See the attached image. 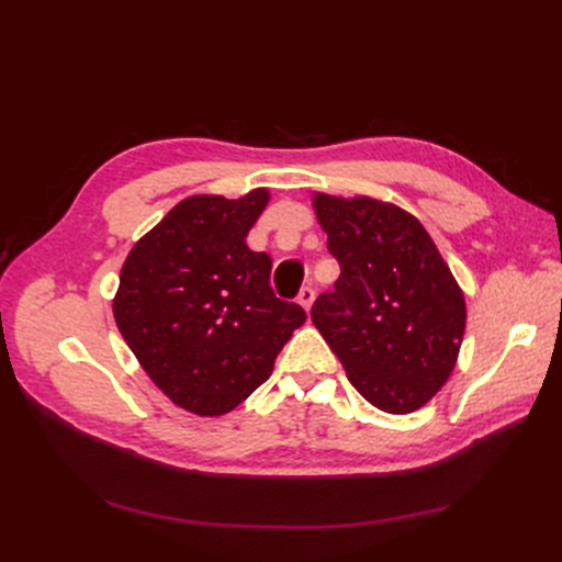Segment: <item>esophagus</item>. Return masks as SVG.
<instances>
[{"label":"esophagus","mask_w":562,"mask_h":562,"mask_svg":"<svg viewBox=\"0 0 562 562\" xmlns=\"http://www.w3.org/2000/svg\"><path fill=\"white\" fill-rule=\"evenodd\" d=\"M314 297H316V293H314V288L312 285H304L302 291H300V295H297V302L302 304L304 310H312V304H314Z\"/></svg>","instance_id":"esophagus-1"}]
</instances>
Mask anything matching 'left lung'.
<instances>
[{
    "label": "left lung",
    "mask_w": 562,
    "mask_h": 562,
    "mask_svg": "<svg viewBox=\"0 0 562 562\" xmlns=\"http://www.w3.org/2000/svg\"><path fill=\"white\" fill-rule=\"evenodd\" d=\"M339 262L312 321L359 394L391 415L422 407L443 386L464 337L467 304L417 217L368 196H314Z\"/></svg>",
    "instance_id": "obj_1"
}]
</instances>
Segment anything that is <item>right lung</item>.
Returning a JSON list of instances; mask_svg holds the SVG:
<instances>
[{
  "instance_id": "add662e5",
  "label": "right lung",
  "mask_w": 562,
  "mask_h": 562,
  "mask_svg": "<svg viewBox=\"0 0 562 562\" xmlns=\"http://www.w3.org/2000/svg\"><path fill=\"white\" fill-rule=\"evenodd\" d=\"M267 201V190L180 201L133 246L119 277V333L151 382L203 417L234 411L267 382L307 321L271 291L269 255L246 244Z\"/></svg>"
}]
</instances>
